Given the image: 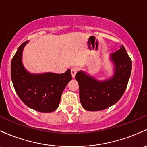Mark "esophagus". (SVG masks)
I'll list each match as a JSON object with an SVG mask.
<instances>
[{
  "label": "esophagus",
  "mask_w": 147,
  "mask_h": 147,
  "mask_svg": "<svg viewBox=\"0 0 147 147\" xmlns=\"http://www.w3.org/2000/svg\"><path fill=\"white\" fill-rule=\"evenodd\" d=\"M77 70L76 68H75V67H73V68L71 69L70 72H71V75H72V78H74V77H75V75L77 74Z\"/></svg>",
  "instance_id": "obj_1"
}]
</instances>
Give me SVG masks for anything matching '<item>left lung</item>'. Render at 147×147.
Segmentation results:
<instances>
[{"instance_id":"left-lung-1","label":"left lung","mask_w":147,"mask_h":147,"mask_svg":"<svg viewBox=\"0 0 147 147\" xmlns=\"http://www.w3.org/2000/svg\"><path fill=\"white\" fill-rule=\"evenodd\" d=\"M113 75L104 80L80 70L75 79L79 84L80 98L82 107L88 111L107 109L120 100L128 85L132 69V61L121 45L120 49L110 54Z\"/></svg>"}]
</instances>
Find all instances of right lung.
Wrapping results in <instances>:
<instances>
[{
	"instance_id": "right-lung-1",
	"label": "right lung",
	"mask_w": 147,
	"mask_h": 147,
	"mask_svg": "<svg viewBox=\"0 0 147 147\" xmlns=\"http://www.w3.org/2000/svg\"><path fill=\"white\" fill-rule=\"evenodd\" d=\"M28 41L19 46L11 63V78L16 93L26 106L40 112L57 109L63 90L72 80L70 70L63 74L30 73L22 62L24 48Z\"/></svg>"
}]
</instances>
